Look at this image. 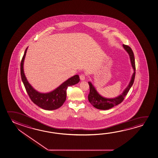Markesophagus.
I'll use <instances>...</instances> for the list:
<instances>
[{
  "mask_svg": "<svg viewBox=\"0 0 158 158\" xmlns=\"http://www.w3.org/2000/svg\"><path fill=\"white\" fill-rule=\"evenodd\" d=\"M80 80L81 81L85 80V76L84 75H83V74L80 76Z\"/></svg>",
  "mask_w": 158,
  "mask_h": 158,
  "instance_id": "esophagus-1",
  "label": "esophagus"
}]
</instances>
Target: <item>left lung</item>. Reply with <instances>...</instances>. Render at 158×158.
I'll use <instances>...</instances> for the list:
<instances>
[{"label": "left lung", "instance_id": "left-lung-1", "mask_svg": "<svg viewBox=\"0 0 158 158\" xmlns=\"http://www.w3.org/2000/svg\"><path fill=\"white\" fill-rule=\"evenodd\" d=\"M123 46L124 49L127 52V53L129 55L131 64L133 70V73L131 78L130 81L127 86V87L123 91V93L115 98H105L98 93V91L95 89V87L92 84V83L91 82H88V84L90 88V92L89 93L88 97V100L94 108H97L99 110H108L111 108H113L116 105L120 104L124 99L125 97L127 95L128 91L131 88L134 82L135 73V60L134 54L131 48L129 46L125 45V44H123Z\"/></svg>", "mask_w": 158, "mask_h": 158}]
</instances>
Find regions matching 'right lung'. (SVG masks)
Segmentation results:
<instances>
[{
	"mask_svg": "<svg viewBox=\"0 0 158 158\" xmlns=\"http://www.w3.org/2000/svg\"><path fill=\"white\" fill-rule=\"evenodd\" d=\"M26 49L24 55L21 62V76L26 90L30 98L35 105L44 110H56L61 107L66 99V89L69 86L75 85L80 82L78 75H76L69 78L61 84L55 89L47 93H41L35 90L30 83L28 82L23 70L24 60L27 50Z\"/></svg>",
	"mask_w": 158,
	"mask_h": 158,
	"instance_id": "1",
	"label": "right lung"
}]
</instances>
